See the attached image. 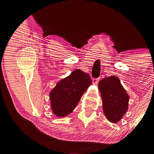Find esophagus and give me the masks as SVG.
Returning a JSON list of instances; mask_svg holds the SVG:
<instances>
[{
  "label": "esophagus",
  "instance_id": "1",
  "mask_svg": "<svg viewBox=\"0 0 154 154\" xmlns=\"http://www.w3.org/2000/svg\"><path fill=\"white\" fill-rule=\"evenodd\" d=\"M100 81V78H96V79H93L92 80V82H93V83H94V85H97V83H98V82Z\"/></svg>",
  "mask_w": 154,
  "mask_h": 154
}]
</instances>
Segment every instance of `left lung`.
Instances as JSON below:
<instances>
[{
	"mask_svg": "<svg viewBox=\"0 0 154 154\" xmlns=\"http://www.w3.org/2000/svg\"><path fill=\"white\" fill-rule=\"evenodd\" d=\"M98 88L103 101V110L110 122L117 123L122 119L128 108L129 96L115 76L106 77L98 83Z\"/></svg>",
	"mask_w": 154,
	"mask_h": 154,
	"instance_id": "left-lung-1",
	"label": "left lung"
}]
</instances>
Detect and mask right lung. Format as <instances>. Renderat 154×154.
<instances>
[{
    "mask_svg": "<svg viewBox=\"0 0 154 154\" xmlns=\"http://www.w3.org/2000/svg\"><path fill=\"white\" fill-rule=\"evenodd\" d=\"M92 82L90 76L80 69L75 70L58 82L49 93L53 114L58 118L71 114Z\"/></svg>",
    "mask_w": 154,
    "mask_h": 154,
    "instance_id": "right-lung-1",
    "label": "right lung"
}]
</instances>
